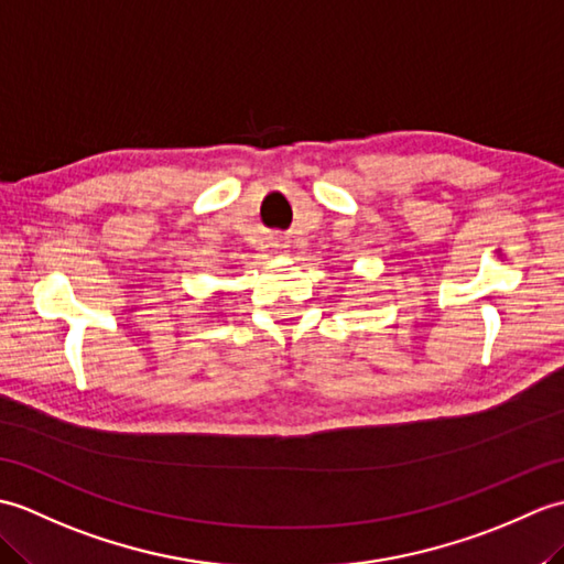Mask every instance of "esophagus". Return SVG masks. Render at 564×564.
Segmentation results:
<instances>
[{"mask_svg": "<svg viewBox=\"0 0 564 564\" xmlns=\"http://www.w3.org/2000/svg\"><path fill=\"white\" fill-rule=\"evenodd\" d=\"M275 251H283L285 247H289V245H285V239L283 237H271V242H269Z\"/></svg>", "mask_w": 564, "mask_h": 564, "instance_id": "obj_1", "label": "esophagus"}]
</instances>
